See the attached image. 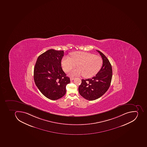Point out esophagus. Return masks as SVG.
Instances as JSON below:
<instances>
[{"instance_id":"34e87169","label":"esophagus","mask_w":147,"mask_h":147,"mask_svg":"<svg viewBox=\"0 0 147 147\" xmlns=\"http://www.w3.org/2000/svg\"><path fill=\"white\" fill-rule=\"evenodd\" d=\"M74 78H73V77H71L70 78V80L71 81H72V80H74Z\"/></svg>"}]
</instances>
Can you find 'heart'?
I'll use <instances>...</instances> for the list:
<instances>
[{"instance_id":"heart-1","label":"heart","mask_w":147,"mask_h":147,"mask_svg":"<svg viewBox=\"0 0 147 147\" xmlns=\"http://www.w3.org/2000/svg\"><path fill=\"white\" fill-rule=\"evenodd\" d=\"M71 57L65 56L61 61L62 67L66 72H69L77 64L78 67L71 72L72 75L83 74L90 78L98 74L103 65L101 58L90 53L74 52L71 54Z\"/></svg>"}]
</instances>
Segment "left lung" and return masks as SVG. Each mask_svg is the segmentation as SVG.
Instances as JSON below:
<instances>
[{"label": "left lung", "instance_id": "1", "mask_svg": "<svg viewBox=\"0 0 147 147\" xmlns=\"http://www.w3.org/2000/svg\"><path fill=\"white\" fill-rule=\"evenodd\" d=\"M101 56L103 65L96 76L91 79L81 80L79 92L87 100H95L101 97L110 87L112 76V70L109 60L104 54L97 50Z\"/></svg>", "mask_w": 147, "mask_h": 147}]
</instances>
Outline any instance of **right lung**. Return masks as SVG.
Wrapping results in <instances>:
<instances>
[{"instance_id":"right-lung-1","label":"right lung","mask_w":147,"mask_h":147,"mask_svg":"<svg viewBox=\"0 0 147 147\" xmlns=\"http://www.w3.org/2000/svg\"><path fill=\"white\" fill-rule=\"evenodd\" d=\"M63 50L49 49L38 56L34 70V80L41 93L51 100H57L66 93L70 82L61 65Z\"/></svg>"}]
</instances>
